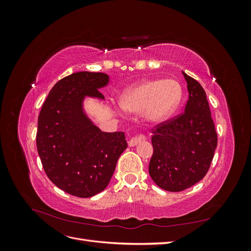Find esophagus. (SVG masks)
I'll return each mask as SVG.
<instances>
[{
    "label": "esophagus",
    "mask_w": 251,
    "mask_h": 251,
    "mask_svg": "<svg viewBox=\"0 0 251 251\" xmlns=\"http://www.w3.org/2000/svg\"><path fill=\"white\" fill-rule=\"evenodd\" d=\"M143 140H147V136H144V135L136 136V137H132L130 140H128V146L135 147V146H137L138 143H140V141H143Z\"/></svg>",
    "instance_id": "1"
}]
</instances>
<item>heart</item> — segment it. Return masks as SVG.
Returning <instances> with one entry per match:
<instances>
[{"instance_id": "1", "label": "heart", "mask_w": 251, "mask_h": 251, "mask_svg": "<svg viewBox=\"0 0 251 251\" xmlns=\"http://www.w3.org/2000/svg\"><path fill=\"white\" fill-rule=\"evenodd\" d=\"M182 100L181 85L175 79L143 81L128 90L120 104L126 112L139 113L150 123H162L179 108Z\"/></svg>"}]
</instances>
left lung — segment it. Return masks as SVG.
Masks as SVG:
<instances>
[{
    "instance_id": "1",
    "label": "left lung",
    "mask_w": 251,
    "mask_h": 251,
    "mask_svg": "<svg viewBox=\"0 0 251 251\" xmlns=\"http://www.w3.org/2000/svg\"><path fill=\"white\" fill-rule=\"evenodd\" d=\"M182 73L188 91L184 112L157 126L151 137L150 176L169 192L184 191L202 180L218 143L206 93L198 81Z\"/></svg>"
}]
</instances>
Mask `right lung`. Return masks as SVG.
<instances>
[{"label":"right lung","mask_w":251,"mask_h":251,"mask_svg":"<svg viewBox=\"0 0 251 251\" xmlns=\"http://www.w3.org/2000/svg\"><path fill=\"white\" fill-rule=\"evenodd\" d=\"M109 75L76 72L58 80L37 121L36 148L45 173L62 191L89 198L107 187L126 149L124 132H101L83 109L86 97L104 100Z\"/></svg>","instance_id":"add662e5"}]
</instances>
